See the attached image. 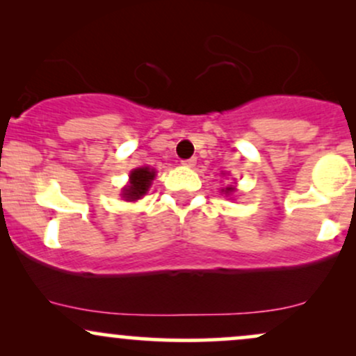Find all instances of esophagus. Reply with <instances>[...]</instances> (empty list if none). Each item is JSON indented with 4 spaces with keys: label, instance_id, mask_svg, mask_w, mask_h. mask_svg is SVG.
I'll use <instances>...</instances> for the list:
<instances>
[{
    "label": "esophagus",
    "instance_id": "esophagus-1",
    "mask_svg": "<svg viewBox=\"0 0 356 356\" xmlns=\"http://www.w3.org/2000/svg\"><path fill=\"white\" fill-rule=\"evenodd\" d=\"M182 165L194 167L195 165V159H186V161H182Z\"/></svg>",
    "mask_w": 356,
    "mask_h": 356
}]
</instances>
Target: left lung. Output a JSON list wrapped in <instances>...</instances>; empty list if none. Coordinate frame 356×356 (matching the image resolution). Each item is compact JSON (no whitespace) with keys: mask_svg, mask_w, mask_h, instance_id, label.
I'll list each match as a JSON object with an SVG mask.
<instances>
[{"mask_svg":"<svg viewBox=\"0 0 356 356\" xmlns=\"http://www.w3.org/2000/svg\"><path fill=\"white\" fill-rule=\"evenodd\" d=\"M224 192H226V194H229V192H232V187H227V189L224 191Z\"/></svg>","mask_w":356,"mask_h":356,"instance_id":"1","label":"left lung"}]
</instances>
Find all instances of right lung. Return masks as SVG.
Masks as SVG:
<instances>
[{
    "instance_id": "add662e5",
    "label": "right lung",
    "mask_w": 356,
    "mask_h": 356,
    "mask_svg": "<svg viewBox=\"0 0 356 356\" xmlns=\"http://www.w3.org/2000/svg\"><path fill=\"white\" fill-rule=\"evenodd\" d=\"M154 170H150L149 167H140V169L132 170L130 174V186H127L122 195L127 199V201H137L142 195L145 194L147 189H149L150 182L154 181Z\"/></svg>"
}]
</instances>
